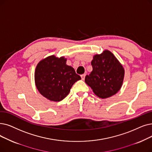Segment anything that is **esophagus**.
<instances>
[{
  "instance_id": "1",
  "label": "esophagus",
  "mask_w": 152,
  "mask_h": 152,
  "mask_svg": "<svg viewBox=\"0 0 152 152\" xmlns=\"http://www.w3.org/2000/svg\"><path fill=\"white\" fill-rule=\"evenodd\" d=\"M85 76H86V75H85V74H84V75H82L81 76V79H82V80H84V79H85Z\"/></svg>"
}]
</instances>
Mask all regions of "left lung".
<instances>
[{
	"instance_id": "left-lung-1",
	"label": "left lung",
	"mask_w": 152,
	"mask_h": 152,
	"mask_svg": "<svg viewBox=\"0 0 152 152\" xmlns=\"http://www.w3.org/2000/svg\"><path fill=\"white\" fill-rule=\"evenodd\" d=\"M92 71L85 77V83L99 98L106 99L115 94L122 87L125 70L113 53L105 50L94 55Z\"/></svg>"
}]
</instances>
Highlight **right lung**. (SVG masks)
<instances>
[{
    "label": "right lung",
    "instance_id": "1",
    "mask_svg": "<svg viewBox=\"0 0 152 152\" xmlns=\"http://www.w3.org/2000/svg\"><path fill=\"white\" fill-rule=\"evenodd\" d=\"M67 59L51 55L39 61L35 71V86L43 97L59 102L66 97L75 82L81 80L74 68L66 64Z\"/></svg>",
    "mask_w": 152,
    "mask_h": 152
}]
</instances>
